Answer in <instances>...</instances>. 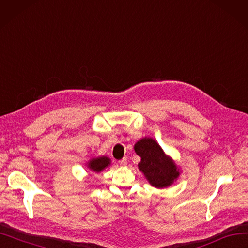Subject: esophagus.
<instances>
[{"mask_svg":"<svg viewBox=\"0 0 248 248\" xmlns=\"http://www.w3.org/2000/svg\"><path fill=\"white\" fill-rule=\"evenodd\" d=\"M119 164H120V166H125L127 164V158L124 157L121 160H119Z\"/></svg>","mask_w":248,"mask_h":248,"instance_id":"1","label":"esophagus"}]
</instances>
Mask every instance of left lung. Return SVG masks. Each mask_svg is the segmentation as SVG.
Here are the masks:
<instances>
[{
  "label": "left lung",
  "instance_id": "1",
  "mask_svg": "<svg viewBox=\"0 0 248 248\" xmlns=\"http://www.w3.org/2000/svg\"><path fill=\"white\" fill-rule=\"evenodd\" d=\"M135 151L140 157L139 169L151 186L158 189L167 188L178 178V167L153 139H140L135 145Z\"/></svg>",
  "mask_w": 248,
  "mask_h": 248
}]
</instances>
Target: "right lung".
<instances>
[{"label": "right lung", "mask_w": 248, "mask_h": 248, "mask_svg": "<svg viewBox=\"0 0 248 248\" xmlns=\"http://www.w3.org/2000/svg\"><path fill=\"white\" fill-rule=\"evenodd\" d=\"M110 165V158L108 156H99L93 157L90 162H88V168L93 171L99 173Z\"/></svg>", "instance_id": "add662e5"}]
</instances>
